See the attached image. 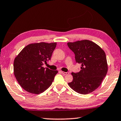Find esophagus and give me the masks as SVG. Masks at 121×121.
I'll return each mask as SVG.
<instances>
[{
  "label": "esophagus",
  "mask_w": 121,
  "mask_h": 121,
  "mask_svg": "<svg viewBox=\"0 0 121 121\" xmlns=\"http://www.w3.org/2000/svg\"><path fill=\"white\" fill-rule=\"evenodd\" d=\"M61 73H62V74H63L64 75H68L69 74V72H64V71H61Z\"/></svg>",
  "instance_id": "1"
}]
</instances>
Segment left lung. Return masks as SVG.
Masks as SVG:
<instances>
[{"label":"left lung","instance_id":"obj_1","mask_svg":"<svg viewBox=\"0 0 121 121\" xmlns=\"http://www.w3.org/2000/svg\"><path fill=\"white\" fill-rule=\"evenodd\" d=\"M74 53L76 63L81 64L78 73H72L73 80L68 83L76 92L86 95L101 84L107 74L108 65L104 51L97 44L89 40L67 43Z\"/></svg>","mask_w":121,"mask_h":121}]
</instances>
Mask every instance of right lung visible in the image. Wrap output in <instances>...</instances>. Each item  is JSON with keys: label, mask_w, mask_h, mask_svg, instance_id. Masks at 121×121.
Here are the masks:
<instances>
[{"label": "right lung", "mask_w": 121, "mask_h": 121, "mask_svg": "<svg viewBox=\"0 0 121 121\" xmlns=\"http://www.w3.org/2000/svg\"><path fill=\"white\" fill-rule=\"evenodd\" d=\"M56 43L41 42L28 45L14 61V73L20 86L28 92H43L52 84L58 70L43 65L51 60Z\"/></svg>", "instance_id": "1"}]
</instances>
